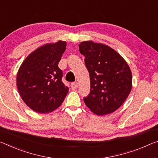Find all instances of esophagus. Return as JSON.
Listing matches in <instances>:
<instances>
[{
  "mask_svg": "<svg viewBox=\"0 0 158 158\" xmlns=\"http://www.w3.org/2000/svg\"><path fill=\"white\" fill-rule=\"evenodd\" d=\"M71 87L72 89L73 90H75L76 89H77V87H78V83L77 82H72V83L71 84Z\"/></svg>",
  "mask_w": 158,
  "mask_h": 158,
  "instance_id": "1",
  "label": "esophagus"
}]
</instances>
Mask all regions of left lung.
Wrapping results in <instances>:
<instances>
[{
	"label": "left lung",
	"instance_id": "obj_1",
	"mask_svg": "<svg viewBox=\"0 0 158 158\" xmlns=\"http://www.w3.org/2000/svg\"><path fill=\"white\" fill-rule=\"evenodd\" d=\"M79 47L85 57L91 84L89 94L84 98L85 104L98 115L116 111L131 90L132 75L128 64L106 45L88 41L81 42Z\"/></svg>",
	"mask_w": 158,
	"mask_h": 158
}]
</instances>
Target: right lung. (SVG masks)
Listing matches in <instances>:
<instances>
[{"label": "right lung", "mask_w": 158, "mask_h": 158, "mask_svg": "<svg viewBox=\"0 0 158 158\" xmlns=\"http://www.w3.org/2000/svg\"><path fill=\"white\" fill-rule=\"evenodd\" d=\"M66 42L47 44L35 50L22 62L17 75V86L22 99L31 110L48 113L57 108L69 88L62 81L58 63Z\"/></svg>", "instance_id": "1"}]
</instances>
